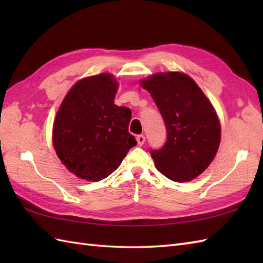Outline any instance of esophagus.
<instances>
[{"mask_svg": "<svg viewBox=\"0 0 263 263\" xmlns=\"http://www.w3.org/2000/svg\"><path fill=\"white\" fill-rule=\"evenodd\" d=\"M144 141H146V138H144V136L140 135V136L137 137V142H138L139 146H142V144L144 143Z\"/></svg>", "mask_w": 263, "mask_h": 263, "instance_id": "esophagus-1", "label": "esophagus"}]
</instances>
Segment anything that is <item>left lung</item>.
<instances>
[{
	"label": "left lung",
	"mask_w": 263,
	"mask_h": 263,
	"mask_svg": "<svg viewBox=\"0 0 263 263\" xmlns=\"http://www.w3.org/2000/svg\"><path fill=\"white\" fill-rule=\"evenodd\" d=\"M141 86L163 116L167 140L150 152L156 168L174 182H189L214 160L220 143V124L209 99L192 78L181 72L156 73Z\"/></svg>",
	"instance_id": "obj_1"
}]
</instances>
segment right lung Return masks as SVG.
<instances>
[{
	"label": "right lung",
	"instance_id": "1",
	"mask_svg": "<svg viewBox=\"0 0 263 263\" xmlns=\"http://www.w3.org/2000/svg\"><path fill=\"white\" fill-rule=\"evenodd\" d=\"M117 81L109 73L78 81L61 104L53 144L62 164L82 180L98 182L111 174L133 146L131 109L114 104Z\"/></svg>",
	"mask_w": 263,
	"mask_h": 263
}]
</instances>
